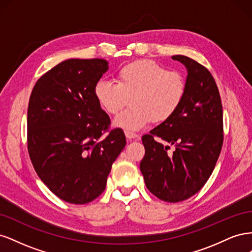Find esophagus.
Returning <instances> with one entry per match:
<instances>
[{
    "mask_svg": "<svg viewBox=\"0 0 252 252\" xmlns=\"http://www.w3.org/2000/svg\"><path fill=\"white\" fill-rule=\"evenodd\" d=\"M125 135L128 141H132V140H138L139 139V135L135 134L133 132H125Z\"/></svg>",
    "mask_w": 252,
    "mask_h": 252,
    "instance_id": "obj_1",
    "label": "esophagus"
}]
</instances>
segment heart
<instances>
[{"instance_id": "b5f03b06", "label": "heart", "mask_w": 252, "mask_h": 252, "mask_svg": "<svg viewBox=\"0 0 252 252\" xmlns=\"http://www.w3.org/2000/svg\"><path fill=\"white\" fill-rule=\"evenodd\" d=\"M98 106L110 116L131 107L113 122L127 132L139 131L152 121L163 123L178 111L186 94V80L181 72L169 70L151 60L134 61L117 73V84L98 81L94 86Z\"/></svg>"}]
</instances>
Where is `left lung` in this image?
Masks as SVG:
<instances>
[{"instance_id": "left-lung-1", "label": "left lung", "mask_w": 252, "mask_h": 252, "mask_svg": "<svg viewBox=\"0 0 252 252\" xmlns=\"http://www.w3.org/2000/svg\"><path fill=\"white\" fill-rule=\"evenodd\" d=\"M187 68L186 94L168 121L142 136L140 164L145 184L159 200L177 203L200 191L215 169L223 146V107L207 68L185 56H173ZM173 144L176 150L166 155Z\"/></svg>"}]
</instances>
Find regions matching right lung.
<instances>
[{
  "label": "right lung",
  "mask_w": 252,
  "mask_h": 252,
  "mask_svg": "<svg viewBox=\"0 0 252 252\" xmlns=\"http://www.w3.org/2000/svg\"><path fill=\"white\" fill-rule=\"evenodd\" d=\"M107 70L103 59L66 60L44 73L30 94V159L44 184L71 204L89 203L104 191L126 145L122 129H108L110 119L94 96L95 84Z\"/></svg>",
  "instance_id": "add662e5"
}]
</instances>
